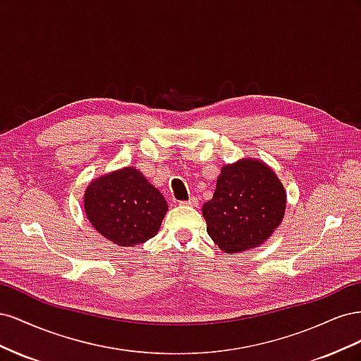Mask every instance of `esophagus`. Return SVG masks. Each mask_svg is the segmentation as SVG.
Instances as JSON below:
<instances>
[{
    "mask_svg": "<svg viewBox=\"0 0 361 361\" xmlns=\"http://www.w3.org/2000/svg\"><path fill=\"white\" fill-rule=\"evenodd\" d=\"M180 204H183V206H197V199L195 197H190L188 200H182V202H179Z\"/></svg>",
    "mask_w": 361,
    "mask_h": 361,
    "instance_id": "34e87169",
    "label": "esophagus"
}]
</instances>
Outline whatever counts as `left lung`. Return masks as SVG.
Here are the masks:
<instances>
[{"label":"left lung","instance_id":"8db88e82","mask_svg":"<svg viewBox=\"0 0 361 361\" xmlns=\"http://www.w3.org/2000/svg\"><path fill=\"white\" fill-rule=\"evenodd\" d=\"M285 209L286 194L276 173L251 159L223 167L214 197L202 207L207 235L227 253L264 244Z\"/></svg>","mask_w":361,"mask_h":361}]
</instances>
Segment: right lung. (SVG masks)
Returning <instances> with one entry per match:
<instances>
[{"instance_id":"add662e5","label":"right lung","mask_w":361,"mask_h":361,"mask_svg":"<svg viewBox=\"0 0 361 361\" xmlns=\"http://www.w3.org/2000/svg\"><path fill=\"white\" fill-rule=\"evenodd\" d=\"M84 209L97 232L130 247L157 235L169 206L143 174L128 167L93 180L84 194Z\"/></svg>"}]
</instances>
